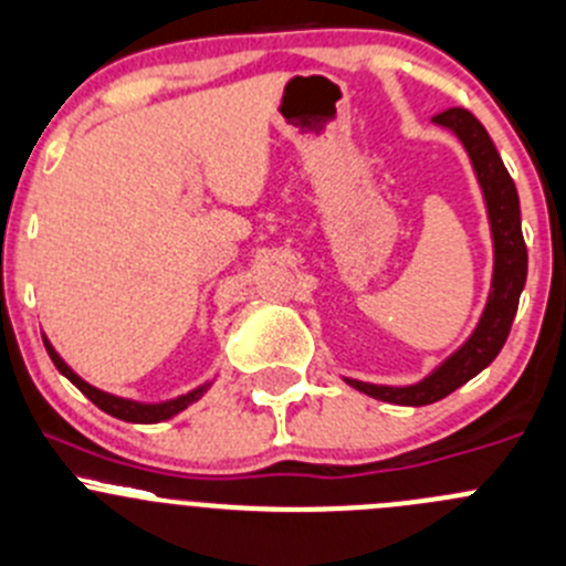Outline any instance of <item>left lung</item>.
I'll return each instance as SVG.
<instances>
[{
  "label": "left lung",
  "mask_w": 566,
  "mask_h": 566,
  "mask_svg": "<svg viewBox=\"0 0 566 566\" xmlns=\"http://www.w3.org/2000/svg\"><path fill=\"white\" fill-rule=\"evenodd\" d=\"M432 120L434 126L449 128L471 159L481 198H484L486 220H490L492 277L484 311H481L473 333L443 363H438L427 377L412 385H377L344 377V382L360 394L401 407L434 405V401L446 399L457 388H462L468 379H473L475 374L484 371L495 360L509 338L520 294L525 289V275H528V253H525L523 226H520L517 189H514L512 176L503 167L486 128L475 120L471 112L460 109V106L440 112Z\"/></svg>",
  "instance_id": "obj_1"
}]
</instances>
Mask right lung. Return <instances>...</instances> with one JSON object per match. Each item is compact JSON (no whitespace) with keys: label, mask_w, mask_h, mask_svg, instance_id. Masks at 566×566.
I'll use <instances>...</instances> for the list:
<instances>
[{"label":"right lung","mask_w":566,"mask_h":566,"mask_svg":"<svg viewBox=\"0 0 566 566\" xmlns=\"http://www.w3.org/2000/svg\"><path fill=\"white\" fill-rule=\"evenodd\" d=\"M43 344H46V352L49 357H52V363L57 366V371L63 374V377H69L71 382L76 385V388L82 390V394L87 396V399L93 401L98 410H104L106 416L112 418H120V421H128V423H159V421H170L172 416H178V412L187 410L189 405H195V401L200 399V396L206 394V390L211 388V382H203L198 385V388H192L189 394H181L176 396V399H167V401H134V399H123V396H115V394H106V390L95 388V385L85 382V379L80 377V374L74 371V368L69 366V363L60 357V352L54 349L52 340L43 335Z\"/></svg>","instance_id":"obj_1"}]
</instances>
